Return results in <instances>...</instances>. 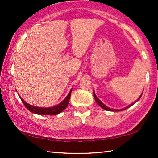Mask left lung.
Listing matches in <instances>:
<instances>
[{"label": "left lung", "instance_id": "obj_1", "mask_svg": "<svg viewBox=\"0 0 158 158\" xmlns=\"http://www.w3.org/2000/svg\"><path fill=\"white\" fill-rule=\"evenodd\" d=\"M142 93H141V95H140V97L138 99H137V101H138L139 100V99L141 98V95H142ZM93 96H94V98H95V101H96V102L98 103V105H100L102 108V109H105V110H106V111H123V110H125V109H127V108H129L130 106H132L134 104H135L136 102H135L134 103H132V104H131L130 105H129V106H127V107H125V108H124V109H110L109 107H108V106H106L105 105H104V104L102 102L99 100V99L97 98V96H96V95H95V92L93 91Z\"/></svg>", "mask_w": 158, "mask_h": 158}]
</instances>
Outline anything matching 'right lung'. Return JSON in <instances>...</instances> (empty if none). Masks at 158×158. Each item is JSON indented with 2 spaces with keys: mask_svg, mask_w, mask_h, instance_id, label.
Segmentation results:
<instances>
[{
  "mask_svg": "<svg viewBox=\"0 0 158 158\" xmlns=\"http://www.w3.org/2000/svg\"><path fill=\"white\" fill-rule=\"evenodd\" d=\"M72 90H70V91L68 93V95H67V97L64 99V100L61 102L60 104H58V105L53 106V107H48V108H44V107H38V106H32L31 105H29L27 102L23 100L19 96V98H21V101L23 103V105H25V106L27 108L29 111L33 114H36L38 115H57L58 114H60L62 112L64 109H65L67 106L68 105L69 101V98H70V95H71V92ZM19 95V94H18Z\"/></svg>",
  "mask_w": 158,
  "mask_h": 158,
  "instance_id": "obj_1",
  "label": "right lung"
}]
</instances>
